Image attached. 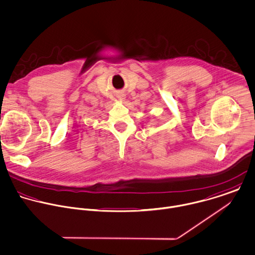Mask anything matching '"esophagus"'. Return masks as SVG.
Listing matches in <instances>:
<instances>
[{
  "mask_svg": "<svg viewBox=\"0 0 255 255\" xmlns=\"http://www.w3.org/2000/svg\"><path fill=\"white\" fill-rule=\"evenodd\" d=\"M118 98H119L120 100H124V99H125V95H124V94H121V95L118 96Z\"/></svg>",
  "mask_w": 255,
  "mask_h": 255,
  "instance_id": "esophagus-1",
  "label": "esophagus"
}]
</instances>
